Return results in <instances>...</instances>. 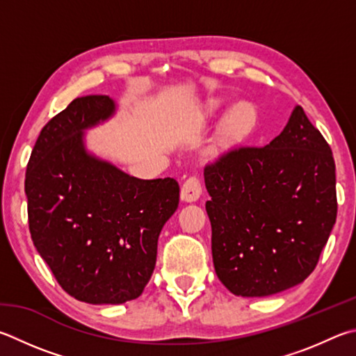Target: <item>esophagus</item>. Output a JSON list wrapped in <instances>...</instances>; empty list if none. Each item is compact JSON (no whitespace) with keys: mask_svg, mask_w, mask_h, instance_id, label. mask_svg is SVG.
Listing matches in <instances>:
<instances>
[{"mask_svg":"<svg viewBox=\"0 0 356 356\" xmlns=\"http://www.w3.org/2000/svg\"><path fill=\"white\" fill-rule=\"evenodd\" d=\"M200 195H202L200 180L196 176L186 179L182 185V190H180V199H182L184 202H196Z\"/></svg>","mask_w":356,"mask_h":356,"instance_id":"34e87169","label":"esophagus"}]
</instances>
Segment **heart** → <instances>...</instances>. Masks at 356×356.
<instances>
[{
  "label": "heart",
  "mask_w": 356,
  "mask_h": 356,
  "mask_svg": "<svg viewBox=\"0 0 356 356\" xmlns=\"http://www.w3.org/2000/svg\"><path fill=\"white\" fill-rule=\"evenodd\" d=\"M227 107V101L222 98L207 99L199 108V120L210 121L215 120L224 108ZM257 124V111L250 102H238L225 115L221 124V137L225 141H241L254 132Z\"/></svg>",
  "instance_id": "b5f03b06"
}]
</instances>
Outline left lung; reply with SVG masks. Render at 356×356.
Returning <instances> with one entry per match:
<instances>
[{"label": "left lung", "mask_w": 356, "mask_h": 356, "mask_svg": "<svg viewBox=\"0 0 356 356\" xmlns=\"http://www.w3.org/2000/svg\"><path fill=\"white\" fill-rule=\"evenodd\" d=\"M204 179L213 264L230 293L277 294L313 273L336 221V174L300 106L269 145L232 149Z\"/></svg>", "instance_id": "1"}]
</instances>
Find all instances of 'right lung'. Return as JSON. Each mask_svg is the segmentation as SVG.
Masks as SVG:
<instances>
[{
  "mask_svg": "<svg viewBox=\"0 0 356 356\" xmlns=\"http://www.w3.org/2000/svg\"><path fill=\"white\" fill-rule=\"evenodd\" d=\"M112 98H76L42 129L26 168L31 238L74 299L118 305L143 293L157 243L179 205L171 177L145 180L88 152L86 131L111 120Z\"/></svg>",
  "mask_w": 356,
  "mask_h": 356,
  "instance_id": "obj_1",
  "label": "right lung"
}]
</instances>
